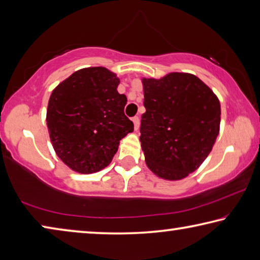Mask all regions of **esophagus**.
Wrapping results in <instances>:
<instances>
[{"label":"esophagus","mask_w":260,"mask_h":260,"mask_svg":"<svg viewBox=\"0 0 260 260\" xmlns=\"http://www.w3.org/2000/svg\"><path fill=\"white\" fill-rule=\"evenodd\" d=\"M132 121H133V124H134L135 131H138L139 126H140V118L139 117H133V118H132Z\"/></svg>","instance_id":"34e87169"}]
</instances>
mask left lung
Returning <instances> with one entry per match:
<instances>
[{"label":"left lung","instance_id":"8db88e82","mask_svg":"<svg viewBox=\"0 0 260 260\" xmlns=\"http://www.w3.org/2000/svg\"><path fill=\"white\" fill-rule=\"evenodd\" d=\"M144 108L141 147L157 177L181 180L201 166L220 128V102L190 73L172 72L142 79Z\"/></svg>","mask_w":260,"mask_h":260}]
</instances>
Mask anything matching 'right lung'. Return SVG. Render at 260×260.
<instances>
[{"label":"right lung","mask_w":260,"mask_h":260,"mask_svg":"<svg viewBox=\"0 0 260 260\" xmlns=\"http://www.w3.org/2000/svg\"><path fill=\"white\" fill-rule=\"evenodd\" d=\"M117 74L102 67L81 69L50 95L47 126L55 151L79 173L99 172L111 162L122 138L134 131L125 116L127 98Z\"/></svg>","instance_id":"obj_1"}]
</instances>
